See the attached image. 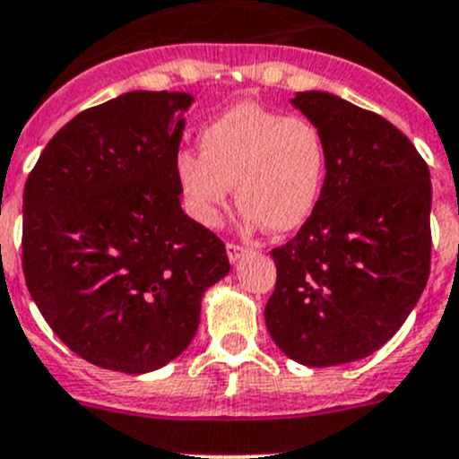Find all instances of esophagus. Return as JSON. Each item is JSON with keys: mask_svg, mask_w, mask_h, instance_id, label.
Listing matches in <instances>:
<instances>
[{"mask_svg": "<svg viewBox=\"0 0 459 459\" xmlns=\"http://www.w3.org/2000/svg\"><path fill=\"white\" fill-rule=\"evenodd\" d=\"M245 252H247V249L240 247V245H236V243H228V258H230V263H238V258L243 256Z\"/></svg>", "mask_w": 459, "mask_h": 459, "instance_id": "1", "label": "esophagus"}]
</instances>
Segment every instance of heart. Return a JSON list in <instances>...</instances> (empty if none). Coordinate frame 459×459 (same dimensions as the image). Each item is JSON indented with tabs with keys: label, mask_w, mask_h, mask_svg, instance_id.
<instances>
[{
	"label": "heart",
	"mask_w": 459,
	"mask_h": 459,
	"mask_svg": "<svg viewBox=\"0 0 459 459\" xmlns=\"http://www.w3.org/2000/svg\"><path fill=\"white\" fill-rule=\"evenodd\" d=\"M201 156L180 152L176 180L189 214L219 228L231 187L249 230L288 234L301 228L319 203L328 147L306 117H283L254 102H238L207 122Z\"/></svg>",
	"instance_id": "1"
}]
</instances>
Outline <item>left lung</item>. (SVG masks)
I'll return each mask as SVG.
<instances>
[{"label": "left lung", "instance_id": "left-lung-1", "mask_svg": "<svg viewBox=\"0 0 459 459\" xmlns=\"http://www.w3.org/2000/svg\"><path fill=\"white\" fill-rule=\"evenodd\" d=\"M292 104L321 131L328 171L292 240L272 249L276 285L265 325L303 366H339L384 346L430 272V174L382 116L325 91Z\"/></svg>", "mask_w": 459, "mask_h": 459}]
</instances>
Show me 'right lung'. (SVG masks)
Returning <instances> with one entry per match:
<instances>
[{"label":"right lung","mask_w":459,"mask_h":459,"mask_svg":"<svg viewBox=\"0 0 459 459\" xmlns=\"http://www.w3.org/2000/svg\"><path fill=\"white\" fill-rule=\"evenodd\" d=\"M180 91H129L77 113L24 187L22 267L53 333L89 364L143 375L192 343L225 245L180 207Z\"/></svg>","instance_id":"right-lung-1"}]
</instances>
